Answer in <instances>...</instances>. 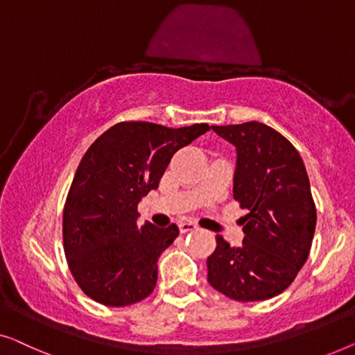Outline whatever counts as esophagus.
Returning a JSON list of instances; mask_svg holds the SVG:
<instances>
[{
    "instance_id": "obj_1",
    "label": "esophagus",
    "mask_w": 355,
    "mask_h": 355,
    "mask_svg": "<svg viewBox=\"0 0 355 355\" xmlns=\"http://www.w3.org/2000/svg\"><path fill=\"white\" fill-rule=\"evenodd\" d=\"M178 228L182 233H187V232H194V230H198V225L193 220H182L178 223Z\"/></svg>"
}]
</instances>
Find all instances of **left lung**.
Listing matches in <instances>:
<instances>
[{
  "instance_id": "1",
  "label": "left lung",
  "mask_w": 355,
  "mask_h": 355,
  "mask_svg": "<svg viewBox=\"0 0 355 355\" xmlns=\"http://www.w3.org/2000/svg\"><path fill=\"white\" fill-rule=\"evenodd\" d=\"M212 130L236 148L233 198L249 212L241 217V246L216 236L207 282L234 301H266L294 282L311 252L317 209L306 167L296 148L266 123Z\"/></svg>"
}]
</instances>
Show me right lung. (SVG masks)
Instances as JSON below:
<instances>
[{
	"label": "right lung",
	"mask_w": 355,
	"mask_h": 355,
	"mask_svg": "<svg viewBox=\"0 0 355 355\" xmlns=\"http://www.w3.org/2000/svg\"><path fill=\"white\" fill-rule=\"evenodd\" d=\"M209 130L121 122L85 153L64 204L62 238L72 277L93 301L123 307L154 291L157 259L180 232L175 223L138 227V202L157 189L173 154Z\"/></svg>",
	"instance_id": "1"
}]
</instances>
